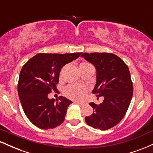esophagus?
<instances>
[{"label": "esophagus", "mask_w": 153, "mask_h": 153, "mask_svg": "<svg viewBox=\"0 0 153 153\" xmlns=\"http://www.w3.org/2000/svg\"><path fill=\"white\" fill-rule=\"evenodd\" d=\"M75 103H78V104L80 105V106H83V105H84V103H82V102H79V101H75Z\"/></svg>", "instance_id": "34e87169"}]
</instances>
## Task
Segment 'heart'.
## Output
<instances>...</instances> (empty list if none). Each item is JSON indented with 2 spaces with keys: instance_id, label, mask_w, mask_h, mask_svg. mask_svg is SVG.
I'll return each mask as SVG.
<instances>
[{
  "instance_id": "1",
  "label": "heart",
  "mask_w": 153,
  "mask_h": 153,
  "mask_svg": "<svg viewBox=\"0 0 153 153\" xmlns=\"http://www.w3.org/2000/svg\"><path fill=\"white\" fill-rule=\"evenodd\" d=\"M90 65L87 62H82L80 65ZM86 93V88L80 85H71L65 89V94L69 99L73 100H81L85 96Z\"/></svg>"
}]
</instances>
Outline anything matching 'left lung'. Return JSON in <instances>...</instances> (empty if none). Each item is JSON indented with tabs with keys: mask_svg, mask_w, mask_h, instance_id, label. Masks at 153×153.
Wrapping results in <instances>:
<instances>
[{
	"mask_svg": "<svg viewBox=\"0 0 153 153\" xmlns=\"http://www.w3.org/2000/svg\"><path fill=\"white\" fill-rule=\"evenodd\" d=\"M81 57L96 68V82L92 93L103 97L99 105L89 103L94 111L85 117V122L95 129L106 130L119 124L130 104L133 85L129 68L111 53H84Z\"/></svg>",
	"mask_w": 153,
	"mask_h": 153,
	"instance_id": "1",
	"label": "left lung"
}]
</instances>
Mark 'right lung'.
Wrapping results in <instances>:
<instances>
[{
    "instance_id": "obj_1",
    "label": "right lung",
    "mask_w": 153,
    "mask_h": 153,
    "mask_svg": "<svg viewBox=\"0 0 153 153\" xmlns=\"http://www.w3.org/2000/svg\"><path fill=\"white\" fill-rule=\"evenodd\" d=\"M82 53L45 54L34 56L23 66L18 83L19 97L24 113L30 122L42 129H53L64 122L71 101L63 96L50 99L48 95L59 82L64 65Z\"/></svg>"
}]
</instances>
